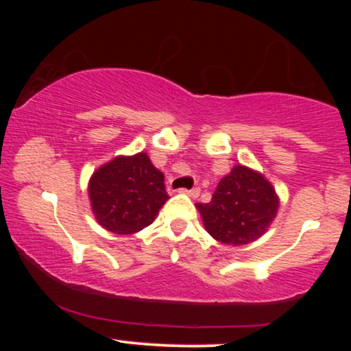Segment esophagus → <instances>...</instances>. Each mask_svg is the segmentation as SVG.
<instances>
[{
	"label": "esophagus",
	"mask_w": 351,
	"mask_h": 351,
	"mask_svg": "<svg viewBox=\"0 0 351 351\" xmlns=\"http://www.w3.org/2000/svg\"><path fill=\"white\" fill-rule=\"evenodd\" d=\"M180 193H183V195H188L189 198H198V196H199V188H193V189L181 188Z\"/></svg>",
	"instance_id": "esophagus-1"
}]
</instances>
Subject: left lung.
I'll use <instances>...</instances> for the list:
<instances>
[{"instance_id":"obj_1","label":"left lung","mask_w":351,"mask_h":351,"mask_svg":"<svg viewBox=\"0 0 351 351\" xmlns=\"http://www.w3.org/2000/svg\"><path fill=\"white\" fill-rule=\"evenodd\" d=\"M206 231L219 243L244 245L267 231L279 209L276 189L264 175L236 165L209 203L196 204Z\"/></svg>"}]
</instances>
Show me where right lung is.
<instances>
[{
  "label": "right lung",
  "mask_w": 351,
  "mask_h": 351,
  "mask_svg": "<svg viewBox=\"0 0 351 351\" xmlns=\"http://www.w3.org/2000/svg\"><path fill=\"white\" fill-rule=\"evenodd\" d=\"M88 198L95 219L114 234H134L155 221L170 198L165 176L147 153L115 156L94 171Z\"/></svg>",
  "instance_id": "right-lung-1"
}]
</instances>
